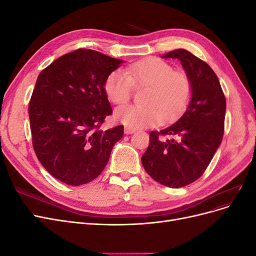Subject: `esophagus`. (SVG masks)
Here are the masks:
<instances>
[{"instance_id": "1", "label": "esophagus", "mask_w": 256, "mask_h": 256, "mask_svg": "<svg viewBox=\"0 0 256 256\" xmlns=\"http://www.w3.org/2000/svg\"><path fill=\"white\" fill-rule=\"evenodd\" d=\"M124 131H125L126 134H134L136 130L134 128H131V127H125V130Z\"/></svg>"}]
</instances>
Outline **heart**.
I'll use <instances>...</instances> for the list:
<instances>
[{
	"label": "heart",
	"mask_w": 256,
	"mask_h": 256,
	"mask_svg": "<svg viewBox=\"0 0 256 256\" xmlns=\"http://www.w3.org/2000/svg\"><path fill=\"white\" fill-rule=\"evenodd\" d=\"M134 85L147 86L141 97L142 104L122 106L115 112L116 118L131 128L176 118L187 106L192 92L187 74L156 58L136 62L126 72H112L104 90L111 102L122 106L130 100Z\"/></svg>",
	"instance_id": "1"
}]
</instances>
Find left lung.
Here are the masks:
<instances>
[{"mask_svg": "<svg viewBox=\"0 0 256 256\" xmlns=\"http://www.w3.org/2000/svg\"><path fill=\"white\" fill-rule=\"evenodd\" d=\"M180 60L191 81L187 110L173 125L150 134L142 164L152 180L170 188L184 187L203 175L221 144L226 102L218 76L207 63L184 49L162 56ZM171 139L166 140L164 136Z\"/></svg>", "mask_w": 256, "mask_h": 256, "instance_id": "1", "label": "left lung"}]
</instances>
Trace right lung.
<instances>
[{
	"label": "right lung",
	"mask_w": 256,
	"mask_h": 256,
	"mask_svg": "<svg viewBox=\"0 0 256 256\" xmlns=\"http://www.w3.org/2000/svg\"><path fill=\"white\" fill-rule=\"evenodd\" d=\"M122 63L95 50L64 54L40 74L28 104L33 147L42 166L70 186L104 171L124 126L102 130L112 114L104 83Z\"/></svg>",
	"instance_id": "add662e5"
}]
</instances>
